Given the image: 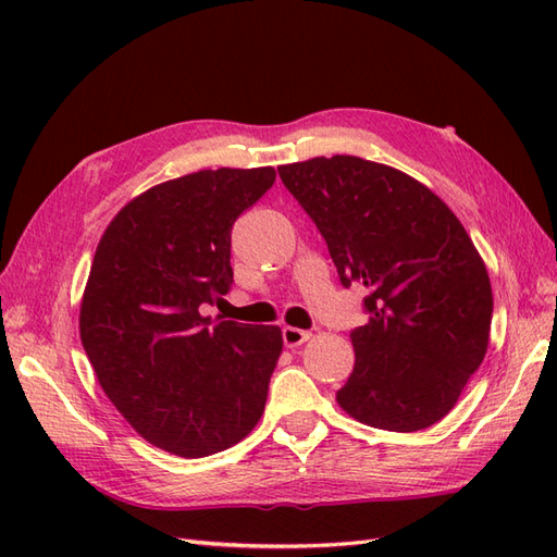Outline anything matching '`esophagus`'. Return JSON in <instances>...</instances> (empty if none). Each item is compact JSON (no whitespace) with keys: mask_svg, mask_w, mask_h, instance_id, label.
<instances>
[{"mask_svg":"<svg viewBox=\"0 0 557 557\" xmlns=\"http://www.w3.org/2000/svg\"><path fill=\"white\" fill-rule=\"evenodd\" d=\"M311 339L309 330H299V327H283V344L288 348H297L305 342Z\"/></svg>","mask_w":557,"mask_h":557,"instance_id":"1","label":"esophagus"}]
</instances>
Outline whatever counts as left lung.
Here are the masks:
<instances>
[{
    "label": "left lung",
    "instance_id": "1",
    "mask_svg": "<svg viewBox=\"0 0 557 557\" xmlns=\"http://www.w3.org/2000/svg\"><path fill=\"white\" fill-rule=\"evenodd\" d=\"M278 176L342 283L369 290L339 407L387 432L440 423L481 367L493 320L491 278L458 215L413 176L356 156L281 164Z\"/></svg>",
    "mask_w": 557,
    "mask_h": 557
}]
</instances>
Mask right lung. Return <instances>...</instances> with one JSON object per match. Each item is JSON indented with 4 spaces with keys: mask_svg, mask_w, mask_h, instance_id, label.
I'll return each mask as SVG.
<instances>
[{
    "mask_svg": "<svg viewBox=\"0 0 557 557\" xmlns=\"http://www.w3.org/2000/svg\"><path fill=\"white\" fill-rule=\"evenodd\" d=\"M274 181V166L164 181L127 201L97 244L83 348L127 423L181 458L239 444L264 411L281 327L211 320L199 307L230 290L232 225Z\"/></svg>",
    "mask_w": 557,
    "mask_h": 557,
    "instance_id": "1",
    "label": "right lung"
}]
</instances>
